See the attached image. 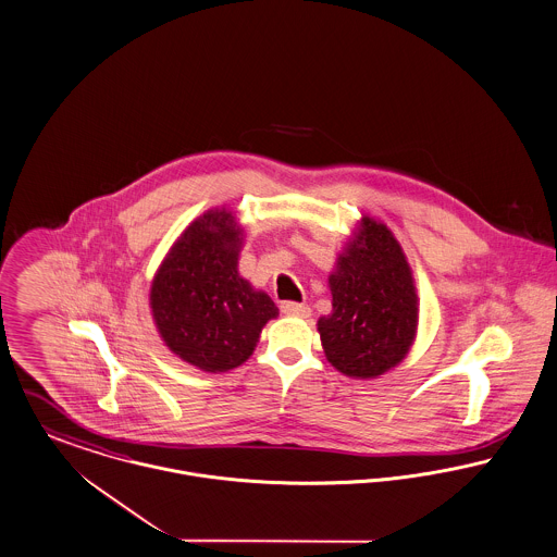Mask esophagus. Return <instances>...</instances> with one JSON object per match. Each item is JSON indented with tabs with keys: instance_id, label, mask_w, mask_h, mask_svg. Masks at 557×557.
I'll return each instance as SVG.
<instances>
[{
	"instance_id": "1",
	"label": "esophagus",
	"mask_w": 557,
	"mask_h": 557,
	"mask_svg": "<svg viewBox=\"0 0 557 557\" xmlns=\"http://www.w3.org/2000/svg\"><path fill=\"white\" fill-rule=\"evenodd\" d=\"M282 311L286 315H295V318H309L311 315V309L307 305H302V302H284Z\"/></svg>"
}]
</instances>
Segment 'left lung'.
Masks as SVG:
<instances>
[{
	"label": "left lung",
	"instance_id": "obj_1",
	"mask_svg": "<svg viewBox=\"0 0 557 557\" xmlns=\"http://www.w3.org/2000/svg\"><path fill=\"white\" fill-rule=\"evenodd\" d=\"M333 313L318 320L329 362L349 377H377L409 351L418 326L411 269L389 228L371 218L331 275Z\"/></svg>",
	"mask_w": 557,
	"mask_h": 557
}]
</instances>
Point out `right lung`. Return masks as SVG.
Here are the masks:
<instances>
[{"instance_id": "add662e5", "label": "right lung", "mask_w": 557, "mask_h": 557, "mask_svg": "<svg viewBox=\"0 0 557 557\" xmlns=\"http://www.w3.org/2000/svg\"><path fill=\"white\" fill-rule=\"evenodd\" d=\"M239 226L215 210L197 218L173 244L150 290L157 329L175 356L222 373L239 367L257 347L275 302L239 277Z\"/></svg>"}]
</instances>
